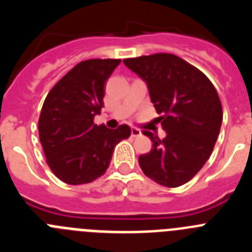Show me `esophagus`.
I'll use <instances>...</instances> for the list:
<instances>
[{
    "mask_svg": "<svg viewBox=\"0 0 252 252\" xmlns=\"http://www.w3.org/2000/svg\"><path fill=\"white\" fill-rule=\"evenodd\" d=\"M140 135H141V131H140L139 128H135V127L131 128V136L137 137V136H140Z\"/></svg>",
    "mask_w": 252,
    "mask_h": 252,
    "instance_id": "obj_1",
    "label": "esophagus"
}]
</instances>
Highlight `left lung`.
<instances>
[{
	"mask_svg": "<svg viewBox=\"0 0 252 252\" xmlns=\"http://www.w3.org/2000/svg\"><path fill=\"white\" fill-rule=\"evenodd\" d=\"M146 82L166 136L153 141L139 164L146 177L168 188L192 179L212 154L222 124V106L212 82L179 57L166 53L124 60Z\"/></svg>",
	"mask_w": 252,
	"mask_h": 252,
	"instance_id": "1",
	"label": "left lung"
}]
</instances>
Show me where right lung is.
I'll list each match as a JSON object with an SVG mask.
<instances>
[{
    "label": "right lung",
    "instance_id": "add662e5",
    "mask_svg": "<svg viewBox=\"0 0 252 252\" xmlns=\"http://www.w3.org/2000/svg\"><path fill=\"white\" fill-rule=\"evenodd\" d=\"M120 59H90L69 70L46 95L39 136L46 162L64 183H91L106 173L115 146L131 135L127 125L115 130L94 125L103 107L104 83Z\"/></svg>",
    "mask_w": 252,
    "mask_h": 252
}]
</instances>
